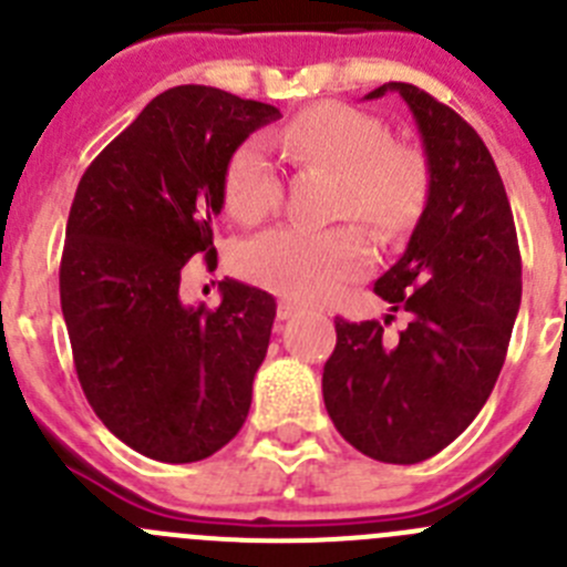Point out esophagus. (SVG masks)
<instances>
[{
    "mask_svg": "<svg viewBox=\"0 0 567 567\" xmlns=\"http://www.w3.org/2000/svg\"><path fill=\"white\" fill-rule=\"evenodd\" d=\"M301 307L299 305H293V301H279L277 305V318L279 321H288V318H296V316H301Z\"/></svg>",
    "mask_w": 567,
    "mask_h": 567,
    "instance_id": "esophagus-1",
    "label": "esophagus"
}]
</instances>
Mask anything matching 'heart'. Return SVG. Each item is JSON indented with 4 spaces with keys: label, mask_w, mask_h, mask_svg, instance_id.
I'll list each match as a JSON object with an SVG mask.
<instances>
[{
    "label": "heart",
    "mask_w": 567,
    "mask_h": 567,
    "mask_svg": "<svg viewBox=\"0 0 567 567\" xmlns=\"http://www.w3.org/2000/svg\"><path fill=\"white\" fill-rule=\"evenodd\" d=\"M279 146L293 166L332 172L334 216L362 218L384 240L410 233L430 202L426 152L390 137L388 124L368 110L343 102L310 104L282 126ZM224 202L238 221H260L282 202V177L257 137L229 155ZM371 266V240L357 224L279 227L240 251V268L251 282L296 301L334 299Z\"/></svg>",
    "instance_id": "heart-1"
}]
</instances>
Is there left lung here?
Masks as SVG:
<instances>
[{
  "label": "left lung",
  "mask_w": 567,
  "mask_h": 567,
  "mask_svg": "<svg viewBox=\"0 0 567 567\" xmlns=\"http://www.w3.org/2000/svg\"><path fill=\"white\" fill-rule=\"evenodd\" d=\"M388 91L410 104L432 166L406 251L373 285L410 323L384 338L379 321L334 318L321 388L357 452L412 465L443 452L485 406L520 307V251L507 190L474 126L410 82H384L365 99Z\"/></svg>",
  "instance_id": "obj_1"
}]
</instances>
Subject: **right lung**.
Here are the masks:
<instances>
[{
    "instance_id": "add662e5",
    "label": "right lung",
    "mask_w": 567,
    "mask_h": 567,
    "mask_svg": "<svg viewBox=\"0 0 567 567\" xmlns=\"http://www.w3.org/2000/svg\"><path fill=\"white\" fill-rule=\"evenodd\" d=\"M274 104L207 85L152 99L85 168L60 257V307L87 404L118 441L161 463L227 446L266 360L274 296L235 279L218 307L179 301L190 257L216 262L224 168Z\"/></svg>"
}]
</instances>
